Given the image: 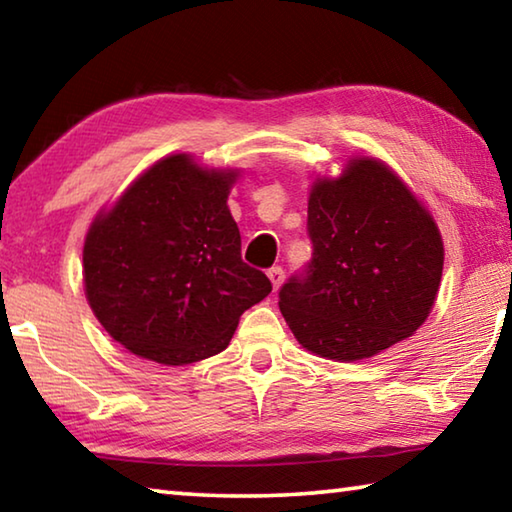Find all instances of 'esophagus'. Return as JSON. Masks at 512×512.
Segmentation results:
<instances>
[{
  "label": "esophagus",
  "mask_w": 512,
  "mask_h": 512,
  "mask_svg": "<svg viewBox=\"0 0 512 512\" xmlns=\"http://www.w3.org/2000/svg\"><path fill=\"white\" fill-rule=\"evenodd\" d=\"M268 280H271V284H273V289L277 291L282 287V282H284V271H282V266H273V268H268Z\"/></svg>",
  "instance_id": "esophagus-1"
}]
</instances>
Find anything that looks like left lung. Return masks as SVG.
Listing matches in <instances>:
<instances>
[{
  "mask_svg": "<svg viewBox=\"0 0 512 512\" xmlns=\"http://www.w3.org/2000/svg\"><path fill=\"white\" fill-rule=\"evenodd\" d=\"M309 264L282 284L280 311L302 348L357 361L411 336L436 300L443 239L429 212L377 160L316 180Z\"/></svg>",
  "mask_w": 512,
  "mask_h": 512,
  "instance_id": "obj_1",
  "label": "left lung"
}]
</instances>
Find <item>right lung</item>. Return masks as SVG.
I'll list each match as a JSON object with an SVG mask.
<instances>
[{
	"label": "right lung",
	"instance_id": "1",
	"mask_svg": "<svg viewBox=\"0 0 512 512\" xmlns=\"http://www.w3.org/2000/svg\"><path fill=\"white\" fill-rule=\"evenodd\" d=\"M235 176L171 155L92 223L85 296L106 332L137 357L185 366L219 354L241 314L271 293V280L241 259L225 203Z\"/></svg>",
	"mask_w": 512,
	"mask_h": 512
}]
</instances>
